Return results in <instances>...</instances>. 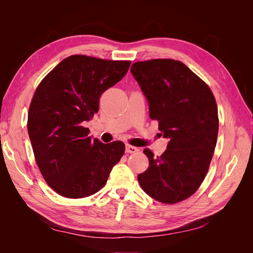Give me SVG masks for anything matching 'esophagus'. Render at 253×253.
I'll list each match as a JSON object with an SVG mask.
<instances>
[{
  "mask_svg": "<svg viewBox=\"0 0 253 253\" xmlns=\"http://www.w3.org/2000/svg\"><path fill=\"white\" fill-rule=\"evenodd\" d=\"M138 151H139V149H138V148L133 147V145L126 144V153H128V154H134V153H137Z\"/></svg>",
  "mask_w": 253,
  "mask_h": 253,
  "instance_id": "34e87169",
  "label": "esophagus"
}]
</instances>
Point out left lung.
<instances>
[{"label": "left lung", "instance_id": "left-lung-1", "mask_svg": "<svg viewBox=\"0 0 253 253\" xmlns=\"http://www.w3.org/2000/svg\"><path fill=\"white\" fill-rule=\"evenodd\" d=\"M131 72L149 102L150 118L169 138L162 156L149 158L138 175L142 190L154 200L172 205L201 187L216 145L218 113L210 87L180 61L153 59L135 62Z\"/></svg>", "mask_w": 253, "mask_h": 253}]
</instances>
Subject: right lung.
Returning <instances> with one entry per match:
<instances>
[{
	"instance_id": "right-lung-1",
	"label": "right lung",
	"mask_w": 253,
	"mask_h": 253,
	"mask_svg": "<svg viewBox=\"0 0 253 253\" xmlns=\"http://www.w3.org/2000/svg\"><path fill=\"white\" fill-rule=\"evenodd\" d=\"M129 65L131 61L74 55L38 85L29 105L28 135L43 178L58 194H95L124 156V142L93 140L83 122L94 117L101 94L125 77Z\"/></svg>"
}]
</instances>
